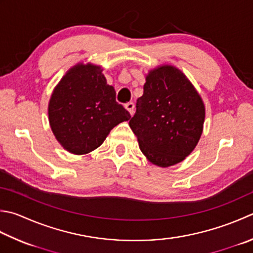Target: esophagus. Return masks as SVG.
<instances>
[{
    "instance_id": "esophagus-1",
    "label": "esophagus",
    "mask_w": 253,
    "mask_h": 253,
    "mask_svg": "<svg viewBox=\"0 0 253 253\" xmlns=\"http://www.w3.org/2000/svg\"><path fill=\"white\" fill-rule=\"evenodd\" d=\"M125 108L126 110L130 113V115H132L133 113V108H135V104H133L132 102H128L125 104Z\"/></svg>"
}]
</instances>
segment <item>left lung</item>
Here are the masks:
<instances>
[{
    "label": "left lung",
    "mask_w": 253,
    "mask_h": 253,
    "mask_svg": "<svg viewBox=\"0 0 253 253\" xmlns=\"http://www.w3.org/2000/svg\"><path fill=\"white\" fill-rule=\"evenodd\" d=\"M205 107L179 69L162 66L148 74L129 126L148 160L167 168L185 159L199 142Z\"/></svg>",
    "instance_id": "1"
}]
</instances>
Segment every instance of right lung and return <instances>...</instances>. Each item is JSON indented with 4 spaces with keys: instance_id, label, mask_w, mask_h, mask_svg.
Returning a JSON list of instances; mask_svg holds the SVG:
<instances>
[{
    "instance_id": "1",
    "label": "right lung",
    "mask_w": 253,
    "mask_h": 253,
    "mask_svg": "<svg viewBox=\"0 0 253 253\" xmlns=\"http://www.w3.org/2000/svg\"><path fill=\"white\" fill-rule=\"evenodd\" d=\"M48 115L57 140L74 155L96 149L114 127L130 118L101 67L93 64H77L67 72L53 90Z\"/></svg>"
}]
</instances>
